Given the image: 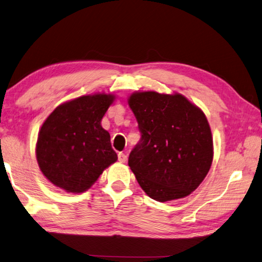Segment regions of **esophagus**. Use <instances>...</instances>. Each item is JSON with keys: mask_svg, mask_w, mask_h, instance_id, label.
I'll list each match as a JSON object with an SVG mask.
<instances>
[{"mask_svg": "<svg viewBox=\"0 0 262 262\" xmlns=\"http://www.w3.org/2000/svg\"><path fill=\"white\" fill-rule=\"evenodd\" d=\"M118 161L121 163H125L127 161V157L125 153H118Z\"/></svg>", "mask_w": 262, "mask_h": 262, "instance_id": "obj_1", "label": "esophagus"}]
</instances>
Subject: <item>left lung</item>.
I'll list each match as a JSON object with an SVG mask.
<instances>
[{
	"mask_svg": "<svg viewBox=\"0 0 262 262\" xmlns=\"http://www.w3.org/2000/svg\"><path fill=\"white\" fill-rule=\"evenodd\" d=\"M141 139L128 167L149 198H184L205 180L213 162V137L203 110L180 93L136 92L127 99Z\"/></svg>",
	"mask_w": 262,
	"mask_h": 262,
	"instance_id": "obj_1",
	"label": "left lung"
}]
</instances>
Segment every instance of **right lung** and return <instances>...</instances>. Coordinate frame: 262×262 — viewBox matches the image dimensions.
Segmentation results:
<instances>
[{
	"mask_svg": "<svg viewBox=\"0 0 262 262\" xmlns=\"http://www.w3.org/2000/svg\"><path fill=\"white\" fill-rule=\"evenodd\" d=\"M114 94L95 93L67 101L41 126L35 154L41 172L55 186L81 193L117 161L110 135L101 121Z\"/></svg>",
	"mask_w": 262,
	"mask_h": 262,
	"instance_id": "1",
	"label": "right lung"
}]
</instances>
